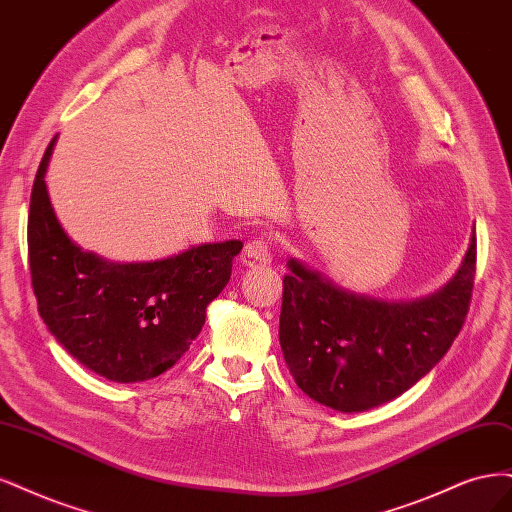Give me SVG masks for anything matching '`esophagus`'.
I'll return each mask as SVG.
<instances>
[{"instance_id":"esophagus-1","label":"esophagus","mask_w":512,"mask_h":512,"mask_svg":"<svg viewBox=\"0 0 512 512\" xmlns=\"http://www.w3.org/2000/svg\"><path fill=\"white\" fill-rule=\"evenodd\" d=\"M272 261V242L266 236H255L244 244L242 263L244 266H257V263Z\"/></svg>"}]
</instances>
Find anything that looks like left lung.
<instances>
[{"label": "left lung", "instance_id": "obj_1", "mask_svg": "<svg viewBox=\"0 0 512 512\" xmlns=\"http://www.w3.org/2000/svg\"><path fill=\"white\" fill-rule=\"evenodd\" d=\"M280 349L298 387L340 412L398 398L447 355L468 315L476 234L447 285L412 302L372 300L289 259Z\"/></svg>", "mask_w": 512, "mask_h": 512}]
</instances>
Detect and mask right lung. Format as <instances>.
Returning <instances> with one entry per match:
<instances>
[{
    "instance_id": "add662e5",
    "label": "right lung",
    "mask_w": 512,
    "mask_h": 512,
    "mask_svg": "<svg viewBox=\"0 0 512 512\" xmlns=\"http://www.w3.org/2000/svg\"><path fill=\"white\" fill-rule=\"evenodd\" d=\"M48 144L31 189L27 251L40 317L82 366L117 383L170 370L202 332L206 308L232 276L240 240L191 246L180 255L114 263L82 251L63 232L44 174Z\"/></svg>"
}]
</instances>
